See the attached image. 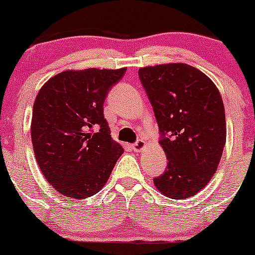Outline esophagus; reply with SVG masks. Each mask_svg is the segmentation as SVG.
<instances>
[{"label": "esophagus", "instance_id": "1", "mask_svg": "<svg viewBox=\"0 0 255 255\" xmlns=\"http://www.w3.org/2000/svg\"><path fill=\"white\" fill-rule=\"evenodd\" d=\"M145 146H146V141L145 140H136L135 142H134L133 145H131V147H133V150L134 151H136V152H140V151H142L145 148Z\"/></svg>", "mask_w": 255, "mask_h": 255}]
</instances>
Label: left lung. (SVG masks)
Here are the masks:
<instances>
[{"label": "left lung", "instance_id": "8db88e82", "mask_svg": "<svg viewBox=\"0 0 255 255\" xmlns=\"http://www.w3.org/2000/svg\"><path fill=\"white\" fill-rule=\"evenodd\" d=\"M137 74L168 159L154 186L177 200L195 195L211 180L223 154L227 127L221 93L207 75L186 63L145 67Z\"/></svg>", "mask_w": 255, "mask_h": 255}]
</instances>
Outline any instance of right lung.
I'll list each match as a JSON object with an SVG mask.
<instances>
[{
	"instance_id": "add662e5",
	"label": "right lung",
	"mask_w": 255,
	"mask_h": 255,
	"mask_svg": "<svg viewBox=\"0 0 255 255\" xmlns=\"http://www.w3.org/2000/svg\"><path fill=\"white\" fill-rule=\"evenodd\" d=\"M127 68L64 71L33 104L31 137L44 177L64 197H92L107 183L124 148L104 119L108 93Z\"/></svg>"
}]
</instances>
